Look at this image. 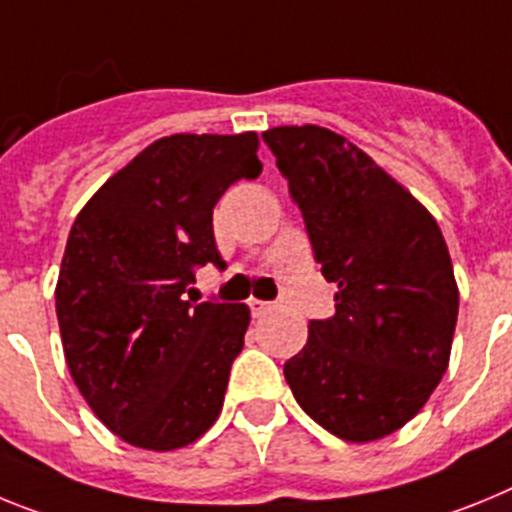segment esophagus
<instances>
[{
	"label": "esophagus",
	"mask_w": 512,
	"mask_h": 512,
	"mask_svg": "<svg viewBox=\"0 0 512 512\" xmlns=\"http://www.w3.org/2000/svg\"><path fill=\"white\" fill-rule=\"evenodd\" d=\"M247 304H250V309H252V317H262V314H265V311L273 306L270 301H262V299H250Z\"/></svg>",
	"instance_id": "obj_1"
}]
</instances>
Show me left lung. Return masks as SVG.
I'll return each mask as SVG.
<instances>
[{
    "label": "left lung",
    "mask_w": 512,
    "mask_h": 512,
    "mask_svg": "<svg viewBox=\"0 0 512 512\" xmlns=\"http://www.w3.org/2000/svg\"><path fill=\"white\" fill-rule=\"evenodd\" d=\"M304 213L335 317L309 324L283 373L301 410L350 443L386 438L425 407L451 358L459 286L433 213L340 133H262Z\"/></svg>",
    "instance_id": "1"
}]
</instances>
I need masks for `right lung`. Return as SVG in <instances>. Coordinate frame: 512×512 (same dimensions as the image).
<instances>
[{"label": "right lung", "instance_id": "add662e5", "mask_svg": "<svg viewBox=\"0 0 512 512\" xmlns=\"http://www.w3.org/2000/svg\"><path fill=\"white\" fill-rule=\"evenodd\" d=\"M255 131L175 133L115 172L69 231L56 317L71 379L100 422L146 451L190 446L224 407L247 304H190L195 265H224L213 206L262 172Z\"/></svg>", "mask_w": 512, "mask_h": 512}]
</instances>
